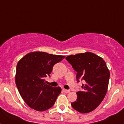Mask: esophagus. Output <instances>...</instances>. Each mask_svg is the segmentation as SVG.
Segmentation results:
<instances>
[{
    "mask_svg": "<svg viewBox=\"0 0 124 124\" xmlns=\"http://www.w3.org/2000/svg\"><path fill=\"white\" fill-rule=\"evenodd\" d=\"M63 91L65 93H70V91L67 90V89H63Z\"/></svg>",
    "mask_w": 124,
    "mask_h": 124,
    "instance_id": "34e87169",
    "label": "esophagus"
}]
</instances>
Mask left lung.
<instances>
[{
  "mask_svg": "<svg viewBox=\"0 0 124 124\" xmlns=\"http://www.w3.org/2000/svg\"><path fill=\"white\" fill-rule=\"evenodd\" d=\"M77 72L78 82L84 81L82 91H78L77 99L71 103L73 109L80 113H89L96 109L107 91L110 72L101 57L91 52L72 54L66 58Z\"/></svg>",
  "mask_w": 124,
  "mask_h": 124,
  "instance_id": "1",
  "label": "left lung"
}]
</instances>
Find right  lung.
<instances>
[{
	"instance_id": "1",
	"label": "right lung",
	"mask_w": 124,
	"mask_h": 124,
	"mask_svg": "<svg viewBox=\"0 0 124 124\" xmlns=\"http://www.w3.org/2000/svg\"><path fill=\"white\" fill-rule=\"evenodd\" d=\"M64 58V56L34 51L24 56L18 62L15 83L22 99L31 109L45 111L54 105L61 89L46 84L44 79L50 76L53 66Z\"/></svg>"
}]
</instances>
